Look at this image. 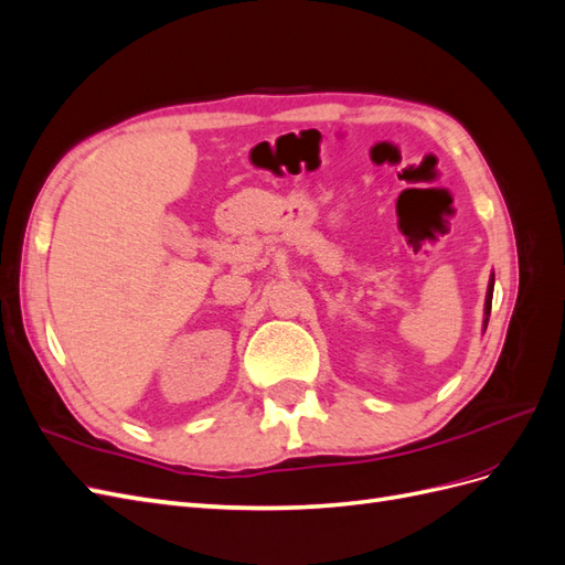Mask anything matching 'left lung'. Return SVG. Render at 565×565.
<instances>
[{"label":"left lung","instance_id":"obj_1","mask_svg":"<svg viewBox=\"0 0 565 565\" xmlns=\"http://www.w3.org/2000/svg\"><path fill=\"white\" fill-rule=\"evenodd\" d=\"M492 289H494V273H490V282H488V292H486V309H483V332L488 328V318H490V306H492Z\"/></svg>","mask_w":565,"mask_h":565}]
</instances>
